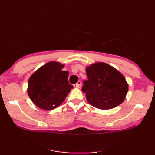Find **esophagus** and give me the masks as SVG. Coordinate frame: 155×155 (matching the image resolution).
<instances>
[{
  "mask_svg": "<svg viewBox=\"0 0 155 155\" xmlns=\"http://www.w3.org/2000/svg\"><path fill=\"white\" fill-rule=\"evenodd\" d=\"M74 88H81V82L78 81L77 83L74 84Z\"/></svg>",
  "mask_w": 155,
  "mask_h": 155,
  "instance_id": "1",
  "label": "esophagus"
}]
</instances>
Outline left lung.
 <instances>
[{"mask_svg": "<svg viewBox=\"0 0 155 155\" xmlns=\"http://www.w3.org/2000/svg\"><path fill=\"white\" fill-rule=\"evenodd\" d=\"M88 80L82 91L92 106L101 110L111 109L126 98L128 83L116 68L104 62H96L86 68Z\"/></svg>", "mask_w": 155, "mask_h": 155, "instance_id": "left-lung-1", "label": "left lung"}]
</instances>
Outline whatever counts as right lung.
<instances>
[{
	"label": "right lung",
	"instance_id": "right-lung-1",
	"mask_svg": "<svg viewBox=\"0 0 155 155\" xmlns=\"http://www.w3.org/2000/svg\"><path fill=\"white\" fill-rule=\"evenodd\" d=\"M64 64L48 62L31 75L28 83V94L35 105L43 110L57 108L73 88L68 83V72L62 71Z\"/></svg>",
	"mask_w": 155,
	"mask_h": 155
}]
</instances>
